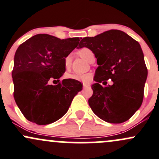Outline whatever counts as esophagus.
<instances>
[{
  "instance_id": "esophagus-1",
  "label": "esophagus",
  "mask_w": 159,
  "mask_h": 159,
  "mask_svg": "<svg viewBox=\"0 0 159 159\" xmlns=\"http://www.w3.org/2000/svg\"><path fill=\"white\" fill-rule=\"evenodd\" d=\"M87 87H88V85L85 84H83V88H87Z\"/></svg>"
}]
</instances>
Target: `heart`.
<instances>
[{
    "instance_id": "b5f03b06",
    "label": "heart",
    "mask_w": 159,
    "mask_h": 159,
    "mask_svg": "<svg viewBox=\"0 0 159 159\" xmlns=\"http://www.w3.org/2000/svg\"><path fill=\"white\" fill-rule=\"evenodd\" d=\"M78 53L80 57L82 58L85 59L86 60L90 61L92 57H94L93 51L88 48H82L78 50ZM71 54H68L65 57L64 60V63H65L66 68H69L71 66ZM66 78L67 79H71V80H77V81H82L84 83H88L90 81L92 78L91 74L88 73V74H67L66 75Z\"/></svg>"
}]
</instances>
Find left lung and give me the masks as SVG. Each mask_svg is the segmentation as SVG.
Masks as SVG:
<instances>
[{"label":"left lung","mask_w":159,"mask_h":159,"mask_svg":"<svg viewBox=\"0 0 159 159\" xmlns=\"http://www.w3.org/2000/svg\"><path fill=\"white\" fill-rule=\"evenodd\" d=\"M90 48L97 67L88 103L99 118L109 123L128 121L142 105L148 71L140 45L120 30L106 31L95 37L84 38L78 48ZM110 78L112 85L102 87Z\"/></svg>","instance_id":"left-lung-1"}]
</instances>
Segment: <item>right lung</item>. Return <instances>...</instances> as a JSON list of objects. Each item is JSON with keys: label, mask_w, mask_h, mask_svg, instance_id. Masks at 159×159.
Here are the masks:
<instances>
[{"label": "right lung", "mask_w": 159, "mask_h": 159, "mask_svg": "<svg viewBox=\"0 0 159 159\" xmlns=\"http://www.w3.org/2000/svg\"><path fill=\"white\" fill-rule=\"evenodd\" d=\"M79 38L61 40L47 34L33 36L20 45L12 71L16 103L29 121L39 125L51 124L67 112L75 96L82 90L76 80L64 79L65 57L78 47Z\"/></svg>", "instance_id": "right-lung-1"}]
</instances>
